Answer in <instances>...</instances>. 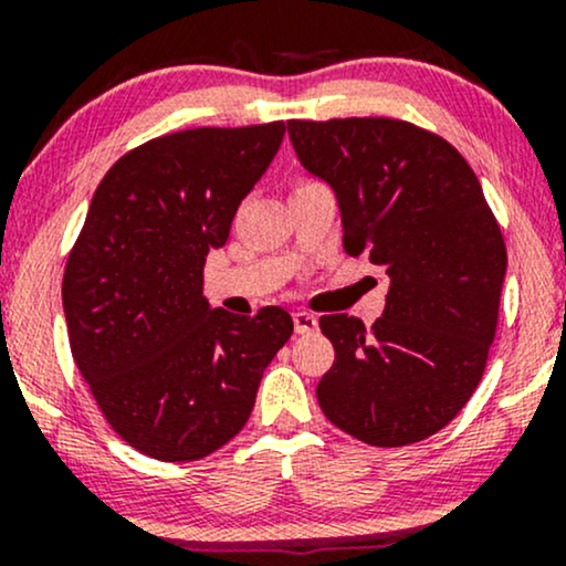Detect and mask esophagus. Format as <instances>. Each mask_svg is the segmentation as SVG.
Wrapping results in <instances>:
<instances>
[{
	"mask_svg": "<svg viewBox=\"0 0 566 566\" xmlns=\"http://www.w3.org/2000/svg\"><path fill=\"white\" fill-rule=\"evenodd\" d=\"M292 322H295L297 335H311L319 329V322H316V316L308 314V311H295V314H292Z\"/></svg>",
	"mask_w": 566,
	"mask_h": 566,
	"instance_id": "esophagus-1",
	"label": "esophagus"
}]
</instances>
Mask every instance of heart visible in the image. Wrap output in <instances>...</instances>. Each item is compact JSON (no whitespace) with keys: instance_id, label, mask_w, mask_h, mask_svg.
I'll list each match as a JSON object with an SVG mask.
<instances>
[{"instance_id":"b5f03b06","label":"heart","mask_w":566,"mask_h":566,"mask_svg":"<svg viewBox=\"0 0 566 566\" xmlns=\"http://www.w3.org/2000/svg\"><path fill=\"white\" fill-rule=\"evenodd\" d=\"M301 184H311V180H297V184H295V186H301Z\"/></svg>"}]
</instances>
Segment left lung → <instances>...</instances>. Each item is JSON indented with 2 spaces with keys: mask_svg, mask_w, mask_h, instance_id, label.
<instances>
[{
  "mask_svg": "<svg viewBox=\"0 0 566 566\" xmlns=\"http://www.w3.org/2000/svg\"><path fill=\"white\" fill-rule=\"evenodd\" d=\"M308 172L335 188L343 247L388 276L380 319L322 316L335 348L316 386L329 423L373 447L441 431L482 380L505 242L482 184L441 135L388 116L290 119Z\"/></svg>",
  "mask_w": 566,
  "mask_h": 566,
  "instance_id": "8db88e82",
  "label": "left lung"
}]
</instances>
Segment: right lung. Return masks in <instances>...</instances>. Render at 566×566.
Segmentation results:
<instances>
[{"instance_id":"right-lung-1","label":"right lung","mask_w":566,"mask_h":566,"mask_svg":"<svg viewBox=\"0 0 566 566\" xmlns=\"http://www.w3.org/2000/svg\"><path fill=\"white\" fill-rule=\"evenodd\" d=\"M284 138V122L197 127L116 159L63 271L71 356L129 447L188 463L242 431L287 311L210 308L205 261Z\"/></svg>"}]
</instances>
